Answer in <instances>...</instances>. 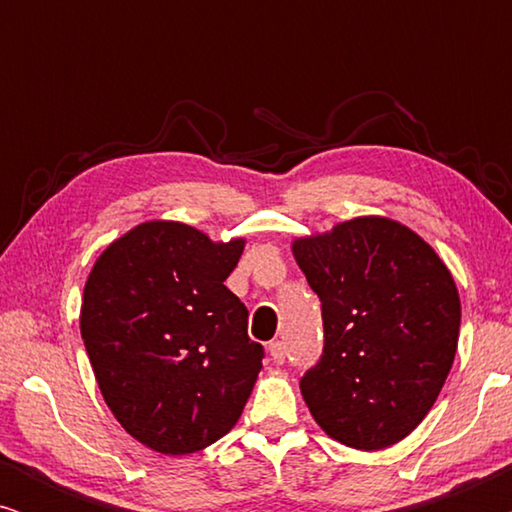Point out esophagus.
Wrapping results in <instances>:
<instances>
[{
	"label": "esophagus",
	"instance_id": "1",
	"mask_svg": "<svg viewBox=\"0 0 512 512\" xmlns=\"http://www.w3.org/2000/svg\"><path fill=\"white\" fill-rule=\"evenodd\" d=\"M268 349H270L272 361H275V363H284L286 361V342L275 340V342H270Z\"/></svg>",
	"mask_w": 512,
	"mask_h": 512
}]
</instances>
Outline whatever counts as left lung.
<instances>
[{
  "label": "left lung",
  "instance_id": "8db88e82",
  "mask_svg": "<svg viewBox=\"0 0 512 512\" xmlns=\"http://www.w3.org/2000/svg\"><path fill=\"white\" fill-rule=\"evenodd\" d=\"M293 256L321 300L324 349L300 377L312 417L356 450L403 440L433 408L457 352L450 270L401 223L361 216Z\"/></svg>",
  "mask_w": 512,
  "mask_h": 512
}]
</instances>
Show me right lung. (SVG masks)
<instances>
[{"instance_id":"right-lung-1","label":"right lung","mask_w":512,"mask_h":512,"mask_svg":"<svg viewBox=\"0 0 512 512\" xmlns=\"http://www.w3.org/2000/svg\"><path fill=\"white\" fill-rule=\"evenodd\" d=\"M242 240L214 244L149 221L109 244L90 272L81 338L109 410L139 443L191 454L233 429L263 368L249 312L228 289Z\"/></svg>"}]
</instances>
